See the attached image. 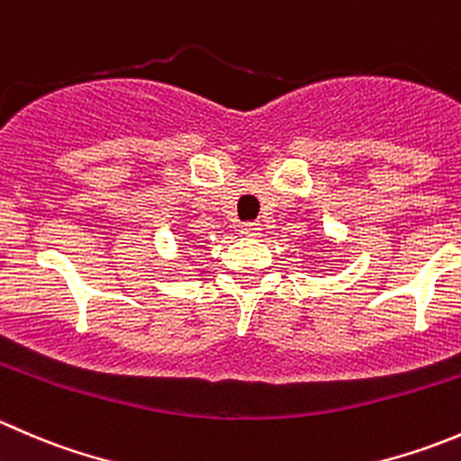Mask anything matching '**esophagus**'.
Segmentation results:
<instances>
[{
  "mask_svg": "<svg viewBox=\"0 0 461 461\" xmlns=\"http://www.w3.org/2000/svg\"><path fill=\"white\" fill-rule=\"evenodd\" d=\"M240 234H243V236H258L260 234V225H258V222H243V225H240Z\"/></svg>",
  "mask_w": 461,
  "mask_h": 461,
  "instance_id": "esophagus-1",
  "label": "esophagus"
}]
</instances>
